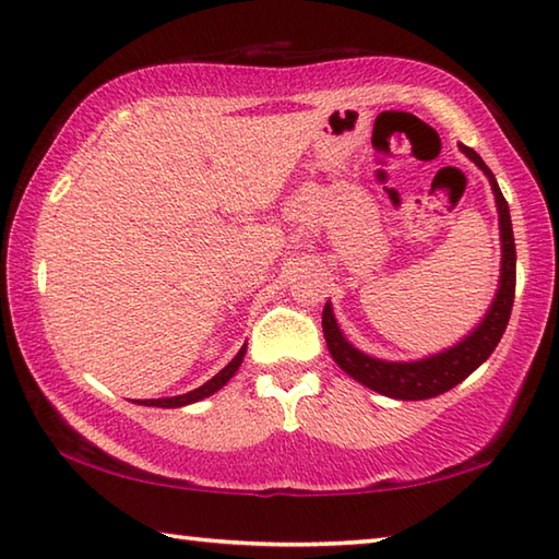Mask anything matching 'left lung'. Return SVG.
<instances>
[{
	"instance_id": "1",
	"label": "left lung",
	"mask_w": 559,
	"mask_h": 559,
	"mask_svg": "<svg viewBox=\"0 0 559 559\" xmlns=\"http://www.w3.org/2000/svg\"><path fill=\"white\" fill-rule=\"evenodd\" d=\"M460 148L469 156L476 166H479L486 176H489L491 190L496 195V207H499V225H501V286L496 293V300L491 310L486 312L479 328H476L469 337L462 340L456 347L435 354L430 359L423 361H381L367 357V354L354 349L352 344L344 340V334L337 328L330 302L322 310V332L324 342L332 359L349 373L352 379L367 385L371 391H379L383 395L401 401H423L435 399L444 391L454 389L462 383L474 369L491 357L496 344L501 342L506 324H509L513 298H515V241H513V227L509 215V202L501 195L499 182H496L489 166L484 164L481 156L474 148L460 144Z\"/></svg>"
}]
</instances>
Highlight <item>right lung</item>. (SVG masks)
Returning a JSON list of instances; mask_svg holds the SVG:
<instances>
[{"label":"right lung","mask_w":559,"mask_h":559,"mask_svg":"<svg viewBox=\"0 0 559 559\" xmlns=\"http://www.w3.org/2000/svg\"><path fill=\"white\" fill-rule=\"evenodd\" d=\"M245 352H247V344L245 347L239 349V354L235 359H231L225 369H222L217 377H212L207 383H202L200 389L190 391V393H182V395H174V399H156V401H141V405H156V408H180V405H188V403H195V401H202L207 399V395H212L215 391H219L222 385H225L231 377H235V371L239 369L241 359H245Z\"/></svg>","instance_id":"right-lung-1"}]
</instances>
